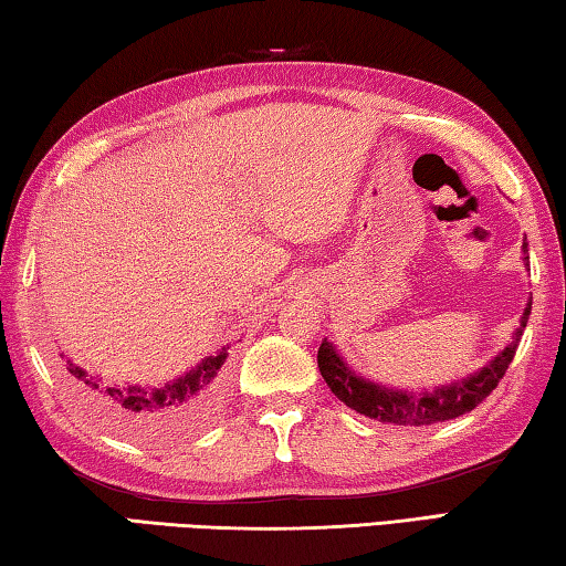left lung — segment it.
Segmentation results:
<instances>
[{"label":"left lung","instance_id":"8db88e82","mask_svg":"<svg viewBox=\"0 0 566 566\" xmlns=\"http://www.w3.org/2000/svg\"><path fill=\"white\" fill-rule=\"evenodd\" d=\"M522 252L524 264L530 266L526 239L522 242ZM530 312L532 300L524 306L520 327L514 329L512 342H506V347L502 352H496L484 367H479L472 375L449 381V385H439L434 389H397L369 377H361L344 361L339 349L327 339L322 342L317 354L319 371L324 381H327V387L334 391V397L342 399L344 405L352 407L354 411H359V415L381 421V424L429 427L437 424V421H449L467 415V411H472L476 405H482V401L492 395V389L500 385L506 367H510L514 359L516 344L522 339Z\"/></svg>","mask_w":566,"mask_h":566}]
</instances>
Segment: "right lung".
Listing matches in <instances>:
<instances>
[{"mask_svg": "<svg viewBox=\"0 0 566 566\" xmlns=\"http://www.w3.org/2000/svg\"><path fill=\"white\" fill-rule=\"evenodd\" d=\"M64 387L90 419L134 442H175L202 429L224 395L229 344L209 354L185 375L157 387L117 385L60 354Z\"/></svg>", "mask_w": 566, "mask_h": 566, "instance_id": "right-lung-1", "label": "right lung"}]
</instances>
